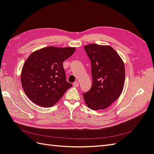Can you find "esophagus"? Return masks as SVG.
<instances>
[{
	"mask_svg": "<svg viewBox=\"0 0 154 154\" xmlns=\"http://www.w3.org/2000/svg\"><path fill=\"white\" fill-rule=\"evenodd\" d=\"M73 86L74 87H78V86H79V83H78V82H74L73 83Z\"/></svg>",
	"mask_w": 154,
	"mask_h": 154,
	"instance_id": "obj_1",
	"label": "esophagus"
}]
</instances>
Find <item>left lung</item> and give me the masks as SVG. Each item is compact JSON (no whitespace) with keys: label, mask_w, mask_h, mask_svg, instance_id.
Instances as JSON below:
<instances>
[{"label":"left lung","mask_w":154,"mask_h":154,"mask_svg":"<svg viewBox=\"0 0 154 154\" xmlns=\"http://www.w3.org/2000/svg\"><path fill=\"white\" fill-rule=\"evenodd\" d=\"M91 60L92 86L83 98L92 110L105 109L117 100L123 89L125 69L122 59L109 45L84 46Z\"/></svg>","instance_id":"obj_1"}]
</instances>
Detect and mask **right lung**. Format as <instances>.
Returning a JSON list of instances; mask_svg holds the SVG:
<instances>
[{
    "instance_id": "right-lung-1",
    "label": "right lung",
    "mask_w": 154,
    "mask_h": 154,
    "mask_svg": "<svg viewBox=\"0 0 154 154\" xmlns=\"http://www.w3.org/2000/svg\"><path fill=\"white\" fill-rule=\"evenodd\" d=\"M75 50L49 46L29 55L22 69L21 83L31 101L40 106H53L72 86L66 81L63 62Z\"/></svg>"
}]
</instances>
